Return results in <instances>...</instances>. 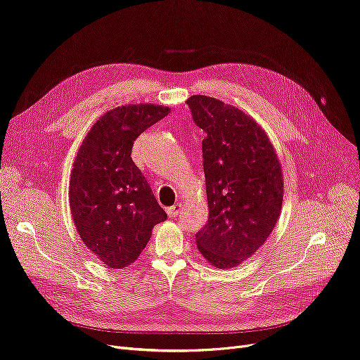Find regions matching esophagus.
I'll use <instances>...</instances> for the list:
<instances>
[{
  "label": "esophagus",
  "mask_w": 360,
  "mask_h": 360,
  "mask_svg": "<svg viewBox=\"0 0 360 360\" xmlns=\"http://www.w3.org/2000/svg\"><path fill=\"white\" fill-rule=\"evenodd\" d=\"M181 209H182V205H179V202H176V205H174L172 207H167V214H169V217H172V219H175V217H178V214L181 213Z\"/></svg>",
  "instance_id": "esophagus-1"
}]
</instances>
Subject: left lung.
<instances>
[{"mask_svg": "<svg viewBox=\"0 0 360 360\" xmlns=\"http://www.w3.org/2000/svg\"><path fill=\"white\" fill-rule=\"evenodd\" d=\"M186 104L206 132L201 148L209 221L195 233L197 248L213 266L236 268L278 222L283 170L266 132L240 108L206 96H193Z\"/></svg>", "mask_w": 360, "mask_h": 360, "instance_id": "1", "label": "left lung"}]
</instances>
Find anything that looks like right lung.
Returning a JSON list of instances; mask_svg holds the SVG:
<instances>
[{"instance_id": "obj_1", "label": "right lung", "mask_w": 360, "mask_h": 360, "mask_svg": "<svg viewBox=\"0 0 360 360\" xmlns=\"http://www.w3.org/2000/svg\"><path fill=\"white\" fill-rule=\"evenodd\" d=\"M169 112L155 104L116 107L94 123L77 151L69 182L73 224L108 268L134 263L167 217L131 153L135 139Z\"/></svg>"}]
</instances>
